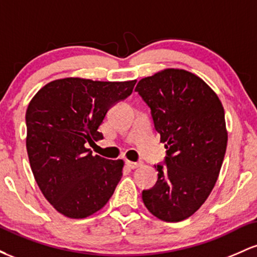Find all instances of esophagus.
Masks as SVG:
<instances>
[{"label":"esophagus","instance_id":"34e87169","mask_svg":"<svg viewBox=\"0 0 257 257\" xmlns=\"http://www.w3.org/2000/svg\"><path fill=\"white\" fill-rule=\"evenodd\" d=\"M125 164L128 166L131 169H137V168H139L141 166L140 162H131V161H126Z\"/></svg>","mask_w":257,"mask_h":257}]
</instances>
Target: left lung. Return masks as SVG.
<instances>
[{"label":"left lung","instance_id":"left-lung-1","mask_svg":"<svg viewBox=\"0 0 257 257\" xmlns=\"http://www.w3.org/2000/svg\"><path fill=\"white\" fill-rule=\"evenodd\" d=\"M151 110L166 145L158 179L143 191L144 204L158 219L179 222L196 213L213 191L227 146L225 111L214 90L193 73L168 69L135 88Z\"/></svg>","mask_w":257,"mask_h":257}]
</instances>
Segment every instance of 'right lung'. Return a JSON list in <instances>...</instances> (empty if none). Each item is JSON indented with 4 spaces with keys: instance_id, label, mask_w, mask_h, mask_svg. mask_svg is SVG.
<instances>
[{
    "instance_id": "right-lung-1",
    "label": "right lung",
    "mask_w": 257,
    "mask_h": 257,
    "mask_svg": "<svg viewBox=\"0 0 257 257\" xmlns=\"http://www.w3.org/2000/svg\"><path fill=\"white\" fill-rule=\"evenodd\" d=\"M137 81L63 78L46 84L26 110V150L38 187L60 214L83 219L100 210L122 178L123 161L91 156L87 149L113 105Z\"/></svg>"
}]
</instances>
